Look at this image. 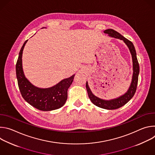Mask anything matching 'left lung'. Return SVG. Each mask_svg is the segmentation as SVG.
<instances>
[{
  "instance_id": "8db88e82",
  "label": "left lung",
  "mask_w": 155,
  "mask_h": 155,
  "mask_svg": "<svg viewBox=\"0 0 155 155\" xmlns=\"http://www.w3.org/2000/svg\"><path fill=\"white\" fill-rule=\"evenodd\" d=\"M104 32L105 34H108V35L110 37H112L120 39L121 40H123V41L126 44V45L129 48L130 54L132 55V64H133V75H132V81L127 91L124 94H123V96H121L120 97L117 99L109 100V101L104 100L95 96L92 93L89 86L87 84V81L86 83V87L88 94V96H89V98L90 99L93 104H94L95 105L99 107H101L104 109L114 110V109H117L118 108H120L122 106L124 105L132 99V97L134 96L137 89L140 68H139V64L138 62V60L137 58L136 51L135 47L133 45V43L129 40H127V38H126L125 37H124L123 35H121L119 32H117L114 29H108L104 31Z\"/></svg>"
}]
</instances>
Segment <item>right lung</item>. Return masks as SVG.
I'll return each instance as SVG.
<instances>
[{
  "mask_svg": "<svg viewBox=\"0 0 155 155\" xmlns=\"http://www.w3.org/2000/svg\"><path fill=\"white\" fill-rule=\"evenodd\" d=\"M25 41L19 53L16 64V74L20 93L30 105L42 111H51L62 107L68 99V90L73 82L75 75L61 80L48 88H40L34 86L25 77L22 66V54Z\"/></svg>",
  "mask_w": 155,
  "mask_h": 155,
  "instance_id": "obj_1",
  "label": "right lung"
}]
</instances>
